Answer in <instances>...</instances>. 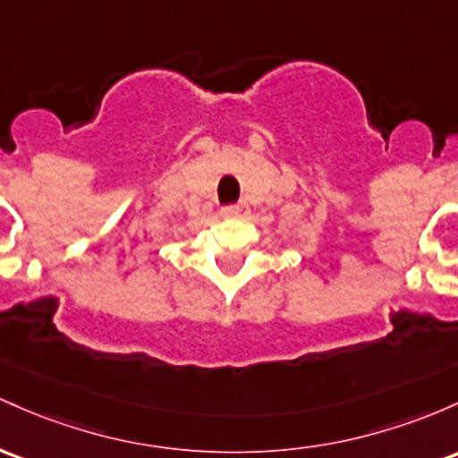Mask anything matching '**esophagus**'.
I'll list each match as a JSON object with an SVG mask.
<instances>
[{
  "instance_id": "esophagus-1",
  "label": "esophagus",
  "mask_w": 458,
  "mask_h": 458,
  "mask_svg": "<svg viewBox=\"0 0 458 458\" xmlns=\"http://www.w3.org/2000/svg\"><path fill=\"white\" fill-rule=\"evenodd\" d=\"M241 215H243V208H241V206H224V208H221V217L224 219H239Z\"/></svg>"
}]
</instances>
